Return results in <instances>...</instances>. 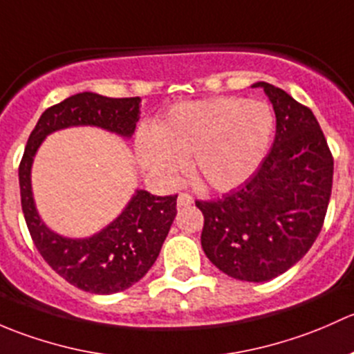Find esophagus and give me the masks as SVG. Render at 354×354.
<instances>
[{"label": "esophagus", "mask_w": 354, "mask_h": 354, "mask_svg": "<svg viewBox=\"0 0 354 354\" xmlns=\"http://www.w3.org/2000/svg\"><path fill=\"white\" fill-rule=\"evenodd\" d=\"M194 203V199H192L191 194H187V192H180L177 198V206L178 207H185V206H191V204Z\"/></svg>", "instance_id": "1"}]
</instances>
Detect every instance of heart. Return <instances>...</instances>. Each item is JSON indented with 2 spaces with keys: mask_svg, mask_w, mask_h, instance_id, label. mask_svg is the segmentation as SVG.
Wrapping results in <instances>:
<instances>
[{
  "mask_svg": "<svg viewBox=\"0 0 354 354\" xmlns=\"http://www.w3.org/2000/svg\"><path fill=\"white\" fill-rule=\"evenodd\" d=\"M274 131L264 102L216 97L180 104L138 136L141 167L172 184L192 156V176L209 191H230L256 172Z\"/></svg>",
  "mask_w": 354,
  "mask_h": 354,
  "instance_id": "1",
  "label": "heart"
}]
</instances>
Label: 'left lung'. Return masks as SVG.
<instances>
[{
	"label": "left lung",
	"mask_w": 354,
	"mask_h": 354,
	"mask_svg": "<svg viewBox=\"0 0 354 354\" xmlns=\"http://www.w3.org/2000/svg\"><path fill=\"white\" fill-rule=\"evenodd\" d=\"M276 114L271 151L242 185L203 211L201 245L220 271L262 283L297 264L322 230L333 191L334 158L308 107L266 82Z\"/></svg>",
	"instance_id": "left-lung-1"
}]
</instances>
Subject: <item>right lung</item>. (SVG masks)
Listing matches in <instances>:
<instances>
[{
    "label": "right lung",
    "mask_w": 354,
    "mask_h": 354,
    "mask_svg": "<svg viewBox=\"0 0 354 354\" xmlns=\"http://www.w3.org/2000/svg\"><path fill=\"white\" fill-rule=\"evenodd\" d=\"M140 97L111 98L83 92L46 109L28 136L18 169L21 211L44 261L73 286L95 295L124 291L147 274L177 214V194L162 198L136 191L107 228L88 239H66L50 232L35 209L32 162L44 138L64 127L97 126L133 136L140 119Z\"/></svg>",
    "instance_id": "add662e5"
}]
</instances>
